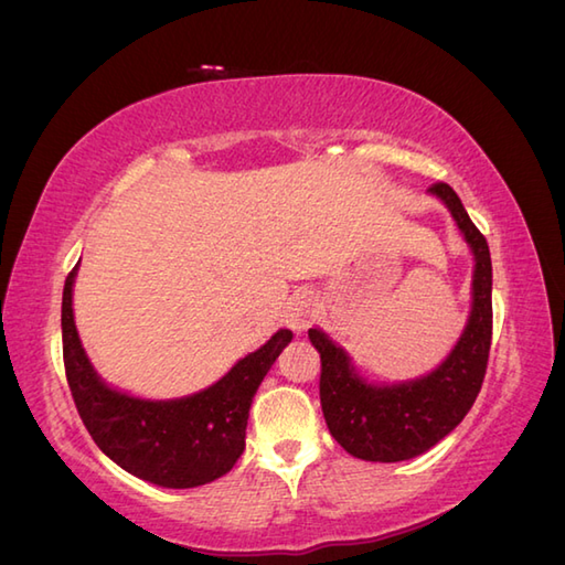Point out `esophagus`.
Wrapping results in <instances>:
<instances>
[{
	"label": "esophagus",
	"instance_id": "34e87169",
	"mask_svg": "<svg viewBox=\"0 0 565 565\" xmlns=\"http://www.w3.org/2000/svg\"><path fill=\"white\" fill-rule=\"evenodd\" d=\"M315 319V297L312 292H295L290 297V302L285 307V321L287 327L295 329V331H305L309 324H312Z\"/></svg>",
	"mask_w": 565,
	"mask_h": 565
}]
</instances>
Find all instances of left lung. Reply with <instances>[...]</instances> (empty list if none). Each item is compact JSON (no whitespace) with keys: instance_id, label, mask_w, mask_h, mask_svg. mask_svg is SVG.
Wrapping results in <instances>:
<instances>
[{"instance_id":"obj_1","label":"left lung","mask_w":565,"mask_h":565,"mask_svg":"<svg viewBox=\"0 0 565 565\" xmlns=\"http://www.w3.org/2000/svg\"><path fill=\"white\" fill-rule=\"evenodd\" d=\"M429 192L448 206L476 258L468 324L446 361L417 380L375 385L355 373L349 353L324 331L309 329V341L321 355L319 397L327 427L351 456L375 463H397L422 456L451 434L473 407L488 367L492 341L488 241L446 182H436Z\"/></svg>"}]
</instances>
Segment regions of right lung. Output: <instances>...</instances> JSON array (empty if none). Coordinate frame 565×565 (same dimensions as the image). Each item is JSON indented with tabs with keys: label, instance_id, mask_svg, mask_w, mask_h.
Returning <instances> with one entry per match:
<instances>
[{
	"label": "right lung",
	"instance_id": "1",
	"mask_svg": "<svg viewBox=\"0 0 565 565\" xmlns=\"http://www.w3.org/2000/svg\"><path fill=\"white\" fill-rule=\"evenodd\" d=\"M63 287V363L79 419L126 473L160 488H198L226 476L246 448L253 395L292 341L280 329L266 347L241 359L222 380L180 399H141L109 387L92 367L73 317V282Z\"/></svg>",
	"mask_w": 565,
	"mask_h": 565
}]
</instances>
